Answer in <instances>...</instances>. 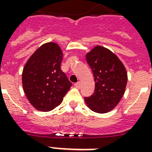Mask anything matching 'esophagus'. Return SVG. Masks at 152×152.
I'll list each match as a JSON object with an SVG mask.
<instances>
[{"mask_svg": "<svg viewBox=\"0 0 152 152\" xmlns=\"http://www.w3.org/2000/svg\"><path fill=\"white\" fill-rule=\"evenodd\" d=\"M80 85H81V84H80V81L75 83V86H76V88H80Z\"/></svg>", "mask_w": 152, "mask_h": 152, "instance_id": "1", "label": "esophagus"}]
</instances>
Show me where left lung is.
<instances>
[{
  "instance_id": "8db88e82",
  "label": "left lung",
  "mask_w": 152,
  "mask_h": 152,
  "mask_svg": "<svg viewBox=\"0 0 152 152\" xmlns=\"http://www.w3.org/2000/svg\"><path fill=\"white\" fill-rule=\"evenodd\" d=\"M86 60L94 74L95 89L85 101L94 112L107 113L124 95L128 79L125 67L112 51L99 45L86 54Z\"/></svg>"
}]
</instances>
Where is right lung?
I'll use <instances>...</instances> for the list:
<instances>
[{
  "mask_svg": "<svg viewBox=\"0 0 152 152\" xmlns=\"http://www.w3.org/2000/svg\"><path fill=\"white\" fill-rule=\"evenodd\" d=\"M62 60L60 47L50 42L36 50L23 67V90L30 103L39 111L49 112L58 107L72 85L61 70Z\"/></svg>",
  "mask_w": 152,
  "mask_h": 152,
  "instance_id": "1",
  "label": "right lung"
}]
</instances>
